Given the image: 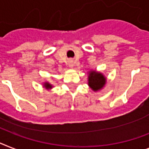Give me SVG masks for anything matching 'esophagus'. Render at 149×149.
Here are the masks:
<instances>
[{
    "label": "esophagus",
    "mask_w": 149,
    "mask_h": 149,
    "mask_svg": "<svg viewBox=\"0 0 149 149\" xmlns=\"http://www.w3.org/2000/svg\"><path fill=\"white\" fill-rule=\"evenodd\" d=\"M74 65L73 60H69V61H68V66H69L71 68H73Z\"/></svg>",
    "instance_id": "obj_1"
}]
</instances>
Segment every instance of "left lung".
I'll list each match as a JSON object with an SVG mask.
<instances>
[{"label":"left lung","mask_w":149,"mask_h":149,"mask_svg":"<svg viewBox=\"0 0 149 149\" xmlns=\"http://www.w3.org/2000/svg\"><path fill=\"white\" fill-rule=\"evenodd\" d=\"M88 84L94 92L99 91L104 88L107 83V77L100 72L90 70L88 72Z\"/></svg>","instance_id":"left-lung-1"}]
</instances>
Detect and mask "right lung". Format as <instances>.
<instances>
[{
    "mask_svg": "<svg viewBox=\"0 0 149 149\" xmlns=\"http://www.w3.org/2000/svg\"><path fill=\"white\" fill-rule=\"evenodd\" d=\"M42 85H43L44 88H45V89L48 90V91H49V90H51L52 88H53V85H52V84H50L49 82H48V81L44 82V83L42 84Z\"/></svg>",
    "mask_w": 149,
    "mask_h": 149,
    "instance_id": "add662e5",
    "label": "right lung"
}]
</instances>
